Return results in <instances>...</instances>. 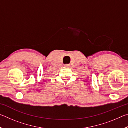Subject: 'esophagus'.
<instances>
[{
  "mask_svg": "<svg viewBox=\"0 0 128 128\" xmlns=\"http://www.w3.org/2000/svg\"><path fill=\"white\" fill-rule=\"evenodd\" d=\"M64 66L65 67H69V66H70V64H65Z\"/></svg>",
  "mask_w": 128,
  "mask_h": 128,
  "instance_id": "1",
  "label": "esophagus"
}]
</instances>
